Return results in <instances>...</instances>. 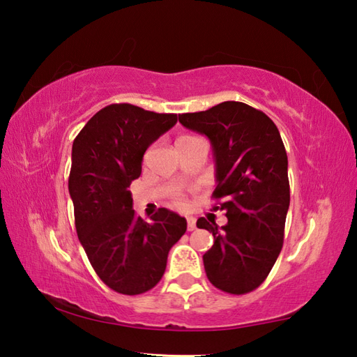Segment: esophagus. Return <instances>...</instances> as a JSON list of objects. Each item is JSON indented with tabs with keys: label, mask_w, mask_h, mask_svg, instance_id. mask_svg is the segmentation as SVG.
<instances>
[{
	"label": "esophagus",
	"mask_w": 357,
	"mask_h": 357,
	"mask_svg": "<svg viewBox=\"0 0 357 357\" xmlns=\"http://www.w3.org/2000/svg\"><path fill=\"white\" fill-rule=\"evenodd\" d=\"M196 229V219L195 218H187V230L193 231Z\"/></svg>",
	"instance_id": "obj_1"
}]
</instances>
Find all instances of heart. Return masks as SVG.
Listing matches in <instances>:
<instances>
[{
    "label": "heart",
    "instance_id": "1",
    "mask_svg": "<svg viewBox=\"0 0 357 357\" xmlns=\"http://www.w3.org/2000/svg\"><path fill=\"white\" fill-rule=\"evenodd\" d=\"M185 138H188V136H184V138H181V139H185ZM174 206L179 207V208H184V207H185V201H184V198H181V196H178V198L174 199Z\"/></svg>",
    "mask_w": 357,
    "mask_h": 357
}]
</instances>
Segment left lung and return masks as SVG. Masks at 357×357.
<instances>
[{"label": "left lung", "mask_w": 357, "mask_h": 357, "mask_svg": "<svg viewBox=\"0 0 357 357\" xmlns=\"http://www.w3.org/2000/svg\"><path fill=\"white\" fill-rule=\"evenodd\" d=\"M179 123L210 139L218 183L213 198L229 219L221 229L206 218L196 222L215 238L202 256L207 278L225 293L253 291L282 250L290 206L288 159L278 127L264 112L238 101L183 113Z\"/></svg>", "instance_id": "1"}]
</instances>
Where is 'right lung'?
Wrapping results in <instances>:
<instances>
[{"label": "right lung", "mask_w": 357, "mask_h": 357, "mask_svg": "<svg viewBox=\"0 0 357 357\" xmlns=\"http://www.w3.org/2000/svg\"><path fill=\"white\" fill-rule=\"evenodd\" d=\"M174 113L110 104L73 141L69 193L75 227L96 275L121 294H141L161 280L167 256L187 230L185 218L159 208L151 222L135 215L128 190L151 142L176 124Z\"/></svg>", "instance_id": "1"}]
</instances>
